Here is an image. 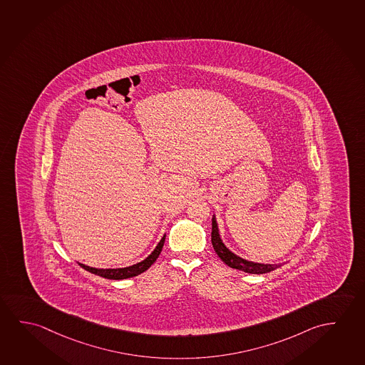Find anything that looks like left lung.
<instances>
[{"label": "left lung", "mask_w": 365, "mask_h": 365, "mask_svg": "<svg viewBox=\"0 0 365 365\" xmlns=\"http://www.w3.org/2000/svg\"><path fill=\"white\" fill-rule=\"evenodd\" d=\"M212 245H213L217 255L220 256V260L223 261L228 267H233V269H238V270L250 272V274H265V272H272V270H275V269L280 267V265L257 264V262H252V261L245 260V259L238 257L237 255L231 252L220 240L215 215L212 218Z\"/></svg>", "instance_id": "8db88e82"}]
</instances>
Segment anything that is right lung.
<instances>
[{"instance_id": "1", "label": "right lung", "mask_w": 365, "mask_h": 365, "mask_svg": "<svg viewBox=\"0 0 365 365\" xmlns=\"http://www.w3.org/2000/svg\"><path fill=\"white\" fill-rule=\"evenodd\" d=\"M163 243H165V236L161 238V241L157 245L156 249L153 250V252L145 260L140 261V262L132 265V267H123V269H95V267H86L83 264H78V265L83 267L87 272H93L95 275L103 277L105 279L120 280V279L133 278V277H137L139 274L145 272L147 269H150V265L157 260V257L161 254Z\"/></svg>"}]
</instances>
